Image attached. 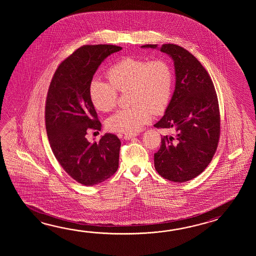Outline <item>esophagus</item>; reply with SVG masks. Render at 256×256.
Segmentation results:
<instances>
[{
    "mask_svg": "<svg viewBox=\"0 0 256 256\" xmlns=\"http://www.w3.org/2000/svg\"><path fill=\"white\" fill-rule=\"evenodd\" d=\"M134 137H136V134H126V136H124V139L127 141V140H132V139H134Z\"/></svg>",
    "mask_w": 256,
    "mask_h": 256,
    "instance_id": "esophagus-1",
    "label": "esophagus"
}]
</instances>
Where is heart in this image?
Returning a JSON list of instances; mask_svg holds the SVG:
<instances>
[{
	"label": "heart",
	"instance_id": "b5f03b06",
	"mask_svg": "<svg viewBox=\"0 0 256 256\" xmlns=\"http://www.w3.org/2000/svg\"><path fill=\"white\" fill-rule=\"evenodd\" d=\"M107 76L110 83L94 78L90 84L88 96L93 106L100 112H110L117 104V90H127L132 104L107 120L110 130L134 134L151 120L154 112L162 114L168 108L174 85L168 61L126 56L110 66Z\"/></svg>",
	"mask_w": 256,
	"mask_h": 256
}]
</instances>
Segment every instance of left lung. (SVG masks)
<instances>
[{
	"label": "left lung",
	"instance_id": "left-lung-1",
	"mask_svg": "<svg viewBox=\"0 0 256 256\" xmlns=\"http://www.w3.org/2000/svg\"><path fill=\"white\" fill-rule=\"evenodd\" d=\"M141 48H158V44ZM159 49L174 61L176 85L154 127L173 129L174 134L162 137L154 168L164 178L182 183L202 173L216 152L220 129L217 94L207 70L188 50L174 44Z\"/></svg>",
	"mask_w": 256,
	"mask_h": 256
}]
</instances>
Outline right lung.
Segmentation results:
<instances>
[{
	"mask_svg": "<svg viewBox=\"0 0 256 256\" xmlns=\"http://www.w3.org/2000/svg\"><path fill=\"white\" fill-rule=\"evenodd\" d=\"M122 48L112 44L83 46L66 58L54 72L46 104V128L50 146L61 166L84 186L108 180L119 166L120 141L105 134L100 141H88V129L102 124L88 96L98 66Z\"/></svg>",
	"mask_w": 256,
	"mask_h": 256,
	"instance_id": "right-lung-1",
	"label": "right lung"
}]
</instances>
